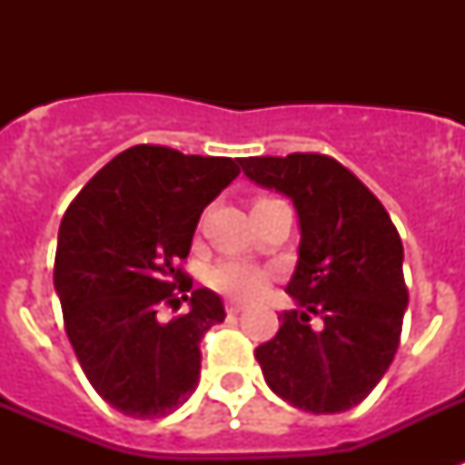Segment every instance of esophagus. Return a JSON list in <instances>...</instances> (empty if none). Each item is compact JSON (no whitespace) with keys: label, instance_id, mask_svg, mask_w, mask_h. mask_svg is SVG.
I'll list each match as a JSON object with an SVG mask.
<instances>
[{"label":"esophagus","instance_id":"1","mask_svg":"<svg viewBox=\"0 0 465 465\" xmlns=\"http://www.w3.org/2000/svg\"><path fill=\"white\" fill-rule=\"evenodd\" d=\"M226 311H229L232 316H236V313L243 311V304H241V302H226Z\"/></svg>","mask_w":465,"mask_h":465}]
</instances>
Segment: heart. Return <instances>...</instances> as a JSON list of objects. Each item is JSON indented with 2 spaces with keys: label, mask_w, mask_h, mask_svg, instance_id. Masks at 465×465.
Segmentation results:
<instances>
[{
  "label": "heart",
  "mask_w": 465,
  "mask_h": 465,
  "mask_svg": "<svg viewBox=\"0 0 465 465\" xmlns=\"http://www.w3.org/2000/svg\"><path fill=\"white\" fill-rule=\"evenodd\" d=\"M261 203V200H258ZM210 284L214 290L224 292L229 297L246 299L253 297L265 282V272L258 265L246 261H226L219 262L217 268L210 270Z\"/></svg>",
  "instance_id": "heart-1"
}]
</instances>
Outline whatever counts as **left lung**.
<instances>
[{"label":"left lung","instance_id":"left-lung-1","mask_svg":"<svg viewBox=\"0 0 465 465\" xmlns=\"http://www.w3.org/2000/svg\"><path fill=\"white\" fill-rule=\"evenodd\" d=\"M248 181L292 200L299 261L280 331L255 350L272 393L331 415L360 405L398 350L408 290L403 243L389 212L342 163L323 154L239 159ZM311 315L324 325L311 329Z\"/></svg>","mask_w":465,"mask_h":465}]
</instances>
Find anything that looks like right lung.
Returning a JSON list of instances; mask_svg holds the SVG:
<instances>
[{"mask_svg": "<svg viewBox=\"0 0 465 465\" xmlns=\"http://www.w3.org/2000/svg\"><path fill=\"white\" fill-rule=\"evenodd\" d=\"M239 175L226 156L137 144L91 178L62 217L54 292L64 331L96 393L123 415L163 418L200 381V340L226 316L212 290H195L188 313L163 323L193 287L178 268L200 214Z\"/></svg>", "mask_w": 465, "mask_h": 465, "instance_id": "obj_1", "label": "right lung"}]
</instances>
